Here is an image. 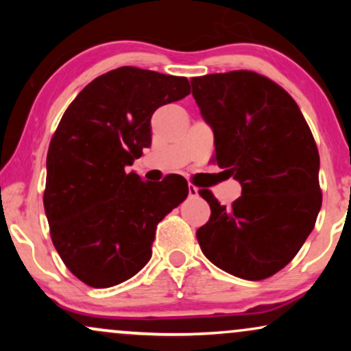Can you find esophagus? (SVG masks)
I'll return each instance as SVG.
<instances>
[{"label": "esophagus", "instance_id": "1", "mask_svg": "<svg viewBox=\"0 0 351 351\" xmlns=\"http://www.w3.org/2000/svg\"><path fill=\"white\" fill-rule=\"evenodd\" d=\"M188 195H189V196H198V188H196L195 184L189 183V184H188Z\"/></svg>", "mask_w": 351, "mask_h": 351}]
</instances>
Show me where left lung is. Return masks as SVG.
Returning a JSON list of instances; mask_svg holds the SVG:
<instances>
[{"mask_svg": "<svg viewBox=\"0 0 351 351\" xmlns=\"http://www.w3.org/2000/svg\"><path fill=\"white\" fill-rule=\"evenodd\" d=\"M193 97L215 132L217 167L243 186L231 206L199 189L211 216L196 231L219 269L263 280L300 251L322 206L317 143L287 90L252 71L191 79Z\"/></svg>", "mask_w": 351, "mask_h": 351, "instance_id": "obj_1", "label": "left lung"}]
</instances>
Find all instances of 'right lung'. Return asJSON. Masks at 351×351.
<instances>
[{"label": "right lung", "instance_id": "add662e5", "mask_svg": "<svg viewBox=\"0 0 351 351\" xmlns=\"http://www.w3.org/2000/svg\"><path fill=\"white\" fill-rule=\"evenodd\" d=\"M189 94L186 77L138 67L99 75L66 108L47 150L44 211L66 267L95 289L135 276L160 221L188 196L181 176L142 181L127 167L150 147V119Z\"/></svg>", "mask_w": 351, "mask_h": 351}]
</instances>
